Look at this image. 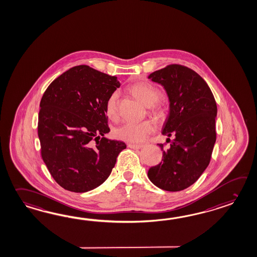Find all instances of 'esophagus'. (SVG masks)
Here are the masks:
<instances>
[{"label":"esophagus","mask_w":257,"mask_h":257,"mask_svg":"<svg viewBox=\"0 0 257 257\" xmlns=\"http://www.w3.org/2000/svg\"><path fill=\"white\" fill-rule=\"evenodd\" d=\"M127 147L128 148H130V149H139L142 148V145H137V144H128L127 145Z\"/></svg>","instance_id":"1"}]
</instances>
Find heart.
Instances as JSON below:
<instances>
[{
	"instance_id": "heart-1",
	"label": "heart",
	"mask_w": 257,
	"mask_h": 257,
	"mask_svg": "<svg viewBox=\"0 0 257 257\" xmlns=\"http://www.w3.org/2000/svg\"><path fill=\"white\" fill-rule=\"evenodd\" d=\"M131 91L137 98H139L148 107L153 106L160 99V93L154 86L149 85H136L131 88ZM117 99L118 92H113L106 102V112L109 118L115 119L117 117ZM155 126L151 121L146 120L140 123L126 122L119 126L113 131L117 139L129 143H141L145 141L149 135L154 131Z\"/></svg>"
}]
</instances>
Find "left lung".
<instances>
[{"label":"left lung","mask_w":257,"mask_h":257,"mask_svg":"<svg viewBox=\"0 0 257 257\" xmlns=\"http://www.w3.org/2000/svg\"><path fill=\"white\" fill-rule=\"evenodd\" d=\"M148 78L165 89L170 104L161 134L174 137L167 150L159 144L162 160L149 168L148 176L162 190L182 191L194 184L210 162L216 143L217 104L205 80L185 66L169 65Z\"/></svg>","instance_id":"8db88e82"}]
</instances>
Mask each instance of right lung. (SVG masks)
I'll return each mask as SVG.
<instances>
[{
	"instance_id": "1",
	"label": "right lung",
	"mask_w": 257,
	"mask_h": 257,
	"mask_svg": "<svg viewBox=\"0 0 257 257\" xmlns=\"http://www.w3.org/2000/svg\"><path fill=\"white\" fill-rule=\"evenodd\" d=\"M120 86L116 76L78 65L54 80L41 98L38 135L42 160L65 190L97 188L126 149L125 143L104 137L109 132L106 102Z\"/></svg>"
}]
</instances>
